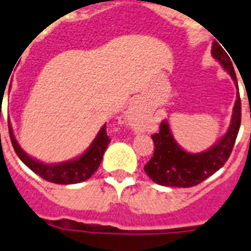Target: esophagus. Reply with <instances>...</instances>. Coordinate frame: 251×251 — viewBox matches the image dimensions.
<instances>
[{"label":"esophagus","mask_w":251,"mask_h":251,"mask_svg":"<svg viewBox=\"0 0 251 251\" xmlns=\"http://www.w3.org/2000/svg\"><path fill=\"white\" fill-rule=\"evenodd\" d=\"M137 112V109H136V108H133V113H136Z\"/></svg>","instance_id":"1"}]
</instances>
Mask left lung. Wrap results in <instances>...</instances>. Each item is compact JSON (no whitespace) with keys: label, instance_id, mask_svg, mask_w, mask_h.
Returning a JSON list of instances; mask_svg holds the SVG:
<instances>
[{"label":"left lung","instance_id":"1","mask_svg":"<svg viewBox=\"0 0 251 251\" xmlns=\"http://www.w3.org/2000/svg\"><path fill=\"white\" fill-rule=\"evenodd\" d=\"M211 54L214 59H216L229 73L238 89L230 127L212 147L200 153H190L179 147L172 134L168 122H162L159 132L152 136L154 143L153 157L145 166L148 177L153 182L161 186L192 187L199 185L220 170L231 154L241 123V101L238 79L230 60L231 56L229 57L226 51L216 41L212 43Z\"/></svg>","mask_w":251,"mask_h":251}]
</instances>
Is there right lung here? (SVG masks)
Segmentation results:
<instances>
[{
	"instance_id": "1",
	"label": "right lung",
	"mask_w": 251,
	"mask_h": 251,
	"mask_svg": "<svg viewBox=\"0 0 251 251\" xmlns=\"http://www.w3.org/2000/svg\"><path fill=\"white\" fill-rule=\"evenodd\" d=\"M8 132H10L13 150L19 158L41 178L50 182L59 183V185H73V183L83 182L85 179L90 178L100 166L104 152L110 142L109 137L106 136V124H104L94 141L92 142V145L81 156L70 159V161L59 162V163H45L28 156L27 153L20 147L13 134L11 123H8Z\"/></svg>"
}]
</instances>
